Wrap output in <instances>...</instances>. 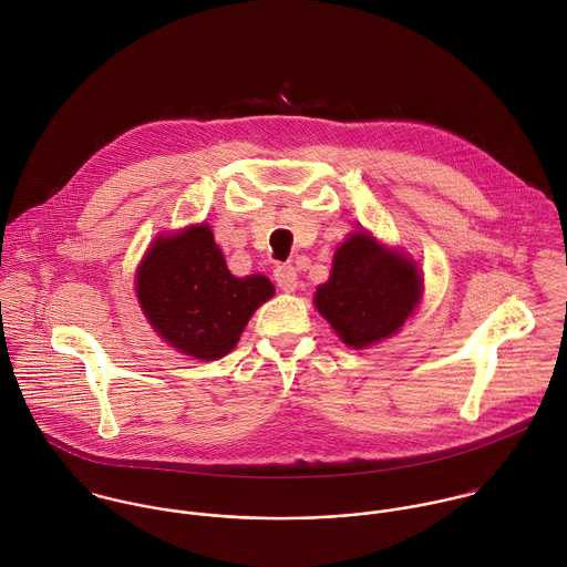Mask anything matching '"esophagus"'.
Returning <instances> with one entry per match:
<instances>
[{"mask_svg":"<svg viewBox=\"0 0 567 567\" xmlns=\"http://www.w3.org/2000/svg\"><path fill=\"white\" fill-rule=\"evenodd\" d=\"M274 278H276L278 287L282 291H287V293L296 291V287H298V274H296V269L291 265H278L276 271H274Z\"/></svg>","mask_w":567,"mask_h":567,"instance_id":"34e87169","label":"esophagus"}]
</instances>
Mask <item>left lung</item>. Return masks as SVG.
<instances>
[{"label": "left lung", "mask_w": 567, "mask_h": 567, "mask_svg": "<svg viewBox=\"0 0 567 567\" xmlns=\"http://www.w3.org/2000/svg\"><path fill=\"white\" fill-rule=\"evenodd\" d=\"M422 296L417 267L358 231L336 251L329 282L316 291V307L353 349L393 336Z\"/></svg>", "instance_id": "obj_1"}]
</instances>
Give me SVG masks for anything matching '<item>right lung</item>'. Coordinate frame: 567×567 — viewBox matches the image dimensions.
<instances>
[{
	"label": "right lung",
	"mask_w": 567,
	"mask_h": 567,
	"mask_svg": "<svg viewBox=\"0 0 567 567\" xmlns=\"http://www.w3.org/2000/svg\"><path fill=\"white\" fill-rule=\"evenodd\" d=\"M136 296L158 336L198 360L227 355L254 311L274 296L265 276L229 274L207 225L154 240L136 274Z\"/></svg>",
	"instance_id": "add662e5"
}]
</instances>
